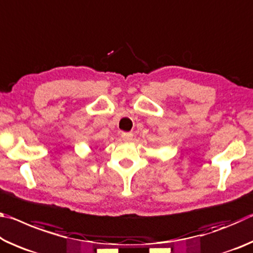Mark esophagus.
Listing matches in <instances>:
<instances>
[{
  "label": "esophagus",
  "instance_id": "1",
  "mask_svg": "<svg viewBox=\"0 0 253 253\" xmlns=\"http://www.w3.org/2000/svg\"><path fill=\"white\" fill-rule=\"evenodd\" d=\"M122 138L124 142H130V140L132 139V134L131 132H123Z\"/></svg>",
  "mask_w": 253,
  "mask_h": 253
}]
</instances>
